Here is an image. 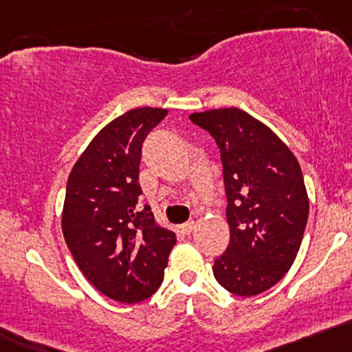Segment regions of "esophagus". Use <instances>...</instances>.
Listing matches in <instances>:
<instances>
[{"label": "esophagus", "instance_id": "1", "mask_svg": "<svg viewBox=\"0 0 352 352\" xmlns=\"http://www.w3.org/2000/svg\"><path fill=\"white\" fill-rule=\"evenodd\" d=\"M194 229H195L194 220H190V222H185V223H182V226H180V230H182L185 235H190L192 232H194Z\"/></svg>", "mask_w": 352, "mask_h": 352}]
</instances>
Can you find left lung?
<instances>
[{"instance_id": "1", "label": "left lung", "mask_w": 352, "mask_h": 352, "mask_svg": "<svg viewBox=\"0 0 352 352\" xmlns=\"http://www.w3.org/2000/svg\"><path fill=\"white\" fill-rule=\"evenodd\" d=\"M222 158L230 242L214 262L217 283L250 297L279 283L296 261L309 199L294 153L267 125L241 108L192 113Z\"/></svg>"}]
</instances>
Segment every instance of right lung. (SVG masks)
I'll use <instances>...</instances> for the list:
<instances>
[{"mask_svg":"<svg viewBox=\"0 0 352 352\" xmlns=\"http://www.w3.org/2000/svg\"><path fill=\"white\" fill-rule=\"evenodd\" d=\"M165 108H133L103 126L69 172L61 230L83 276L102 294L135 304L155 294L177 237L138 206L142 145Z\"/></svg>","mask_w":352,"mask_h":352,"instance_id":"obj_1","label":"right lung"}]
</instances>
